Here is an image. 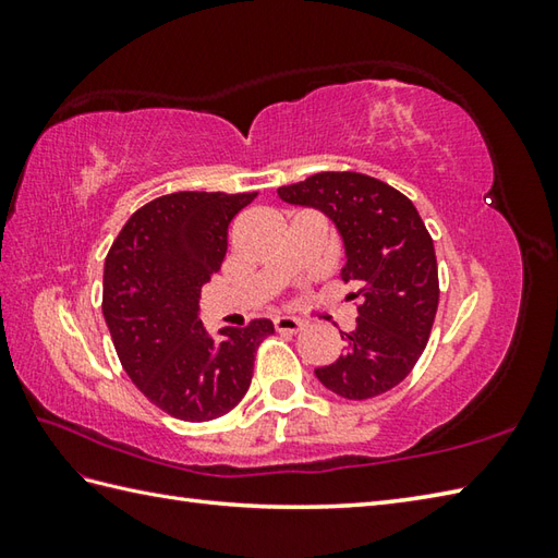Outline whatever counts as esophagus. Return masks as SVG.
Here are the masks:
<instances>
[{
  "mask_svg": "<svg viewBox=\"0 0 558 558\" xmlns=\"http://www.w3.org/2000/svg\"><path fill=\"white\" fill-rule=\"evenodd\" d=\"M272 326H276L278 333H298V330L304 328L300 318H294V316H276L272 318Z\"/></svg>",
  "mask_w": 558,
  "mask_h": 558,
  "instance_id": "obj_1",
  "label": "esophagus"
}]
</instances>
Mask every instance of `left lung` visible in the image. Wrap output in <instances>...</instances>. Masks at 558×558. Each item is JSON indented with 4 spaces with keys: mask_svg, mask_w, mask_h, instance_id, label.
<instances>
[{
    "mask_svg": "<svg viewBox=\"0 0 558 558\" xmlns=\"http://www.w3.org/2000/svg\"><path fill=\"white\" fill-rule=\"evenodd\" d=\"M278 196L326 213L345 244L340 278L354 288L357 328L340 330L345 350L316 369L318 381L348 400L396 388L422 357L438 306L434 240L417 208L398 189L362 172H318L280 186Z\"/></svg>",
    "mask_w": 558,
    "mask_h": 558,
    "instance_id": "1",
    "label": "left lung"
}]
</instances>
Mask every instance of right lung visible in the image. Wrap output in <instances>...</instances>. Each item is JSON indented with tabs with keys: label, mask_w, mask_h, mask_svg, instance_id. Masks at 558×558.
Here are the masks:
<instances>
[{
	"label": "right lung",
	"mask_w": 558,
	"mask_h": 558,
	"mask_svg": "<svg viewBox=\"0 0 558 558\" xmlns=\"http://www.w3.org/2000/svg\"><path fill=\"white\" fill-rule=\"evenodd\" d=\"M252 194L177 192L141 206L112 242L102 316L124 372L153 405L184 422L230 412L252 384L268 318L222 328L198 318L201 288L228 252V228Z\"/></svg>",
	"instance_id": "obj_1"
}]
</instances>
